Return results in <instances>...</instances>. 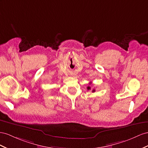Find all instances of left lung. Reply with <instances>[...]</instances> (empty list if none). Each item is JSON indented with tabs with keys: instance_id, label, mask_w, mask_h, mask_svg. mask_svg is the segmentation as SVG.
I'll return each mask as SVG.
<instances>
[{
	"instance_id": "8db88e82",
	"label": "left lung",
	"mask_w": 148,
	"mask_h": 148,
	"mask_svg": "<svg viewBox=\"0 0 148 148\" xmlns=\"http://www.w3.org/2000/svg\"><path fill=\"white\" fill-rule=\"evenodd\" d=\"M88 90L90 89V87L88 86ZM92 92H95V89H93V90H92Z\"/></svg>"
}]
</instances>
